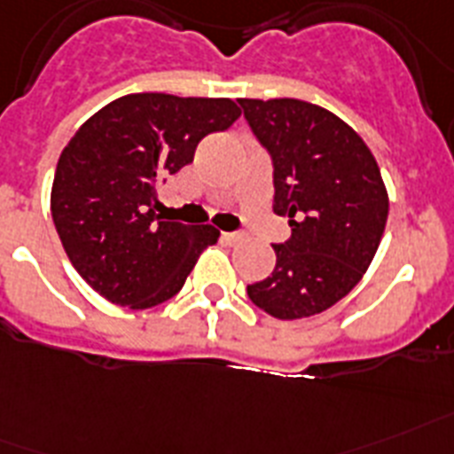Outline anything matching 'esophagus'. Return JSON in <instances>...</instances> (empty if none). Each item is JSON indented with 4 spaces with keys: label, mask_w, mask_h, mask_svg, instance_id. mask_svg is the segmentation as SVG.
<instances>
[{
    "label": "esophagus",
    "mask_w": 454,
    "mask_h": 454,
    "mask_svg": "<svg viewBox=\"0 0 454 454\" xmlns=\"http://www.w3.org/2000/svg\"><path fill=\"white\" fill-rule=\"evenodd\" d=\"M227 246H236V243L243 241V234H239V231H223V236H220Z\"/></svg>",
    "instance_id": "1"
}]
</instances>
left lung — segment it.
<instances>
[{
  "label": "left lung",
  "mask_w": 454,
  "mask_h": 454,
  "mask_svg": "<svg viewBox=\"0 0 454 454\" xmlns=\"http://www.w3.org/2000/svg\"><path fill=\"white\" fill-rule=\"evenodd\" d=\"M273 162V213L292 236L273 246L271 276L248 286L250 301L278 320L332 309L369 269L387 223L376 157L353 127L301 99H239Z\"/></svg>",
  "instance_id": "8db88e82"
}]
</instances>
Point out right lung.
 <instances>
[{"label": "right lung", "mask_w": 454, "mask_h": 454, "mask_svg": "<svg viewBox=\"0 0 454 454\" xmlns=\"http://www.w3.org/2000/svg\"><path fill=\"white\" fill-rule=\"evenodd\" d=\"M239 115L224 97L138 92L78 127L55 168L51 213L67 257L101 297L127 309L167 301L201 250L218 243L211 224L157 218V183L192 162L201 138Z\"/></svg>", "instance_id": "obj_1"}]
</instances>
